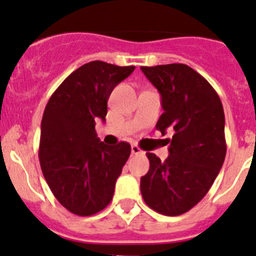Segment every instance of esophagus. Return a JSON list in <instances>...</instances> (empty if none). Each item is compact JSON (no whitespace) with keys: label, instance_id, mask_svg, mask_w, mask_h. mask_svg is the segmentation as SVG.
Returning <instances> with one entry per match:
<instances>
[{"label":"esophagus","instance_id":"obj_1","mask_svg":"<svg viewBox=\"0 0 256 256\" xmlns=\"http://www.w3.org/2000/svg\"><path fill=\"white\" fill-rule=\"evenodd\" d=\"M131 153L135 154V156H144L145 152L138 146V145H131Z\"/></svg>","mask_w":256,"mask_h":256}]
</instances>
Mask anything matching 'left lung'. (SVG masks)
<instances>
[{"instance_id": "1", "label": "left lung", "mask_w": 256, "mask_h": 256, "mask_svg": "<svg viewBox=\"0 0 256 256\" xmlns=\"http://www.w3.org/2000/svg\"><path fill=\"white\" fill-rule=\"evenodd\" d=\"M160 94L163 114L156 128L174 132L164 162L146 153L148 174L140 178L146 206L164 216L195 206L213 185L226 156L224 112L220 96L194 68L184 64L142 66Z\"/></svg>"}]
</instances>
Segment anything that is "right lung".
I'll return each mask as SVG.
<instances>
[{
	"instance_id": "1",
	"label": "right lung",
	"mask_w": 256,
	"mask_h": 256,
	"mask_svg": "<svg viewBox=\"0 0 256 256\" xmlns=\"http://www.w3.org/2000/svg\"><path fill=\"white\" fill-rule=\"evenodd\" d=\"M134 70L135 66L88 62L62 82L46 106L39 162L56 199L76 216H93L110 204L130 156L128 142L110 146L100 142L96 122L106 121L112 90Z\"/></svg>"
}]
</instances>
